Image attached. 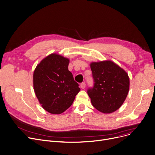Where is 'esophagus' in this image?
<instances>
[{
	"label": "esophagus",
	"mask_w": 155,
	"mask_h": 155,
	"mask_svg": "<svg viewBox=\"0 0 155 155\" xmlns=\"http://www.w3.org/2000/svg\"><path fill=\"white\" fill-rule=\"evenodd\" d=\"M85 85H86V84H85V82H83V83H81V84H80V87H81L82 89H84V88H85Z\"/></svg>",
	"instance_id": "34e87169"
}]
</instances>
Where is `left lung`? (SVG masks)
I'll list each match as a JSON object with an SVG mask.
<instances>
[{"label":"left lung","instance_id":"obj_1","mask_svg":"<svg viewBox=\"0 0 155 155\" xmlns=\"http://www.w3.org/2000/svg\"><path fill=\"white\" fill-rule=\"evenodd\" d=\"M94 86L87 91L94 106L104 113L115 111L125 101L130 88L127 71L111 60L91 62Z\"/></svg>","mask_w":155,"mask_h":155}]
</instances>
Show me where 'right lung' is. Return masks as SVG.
I'll return each instance as SVG.
<instances>
[{
  "mask_svg": "<svg viewBox=\"0 0 155 155\" xmlns=\"http://www.w3.org/2000/svg\"><path fill=\"white\" fill-rule=\"evenodd\" d=\"M69 62L67 58L51 54L41 60L34 70L35 95L42 107L51 114L58 115L67 110L80 90L68 70Z\"/></svg>",
  "mask_w": 155,
  "mask_h": 155,
  "instance_id": "right-lung-1",
  "label": "right lung"
}]
</instances>
